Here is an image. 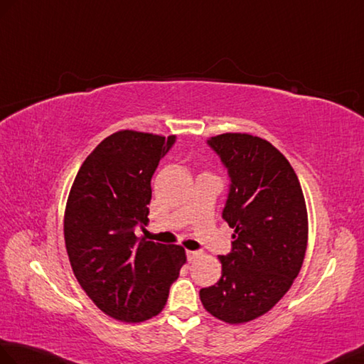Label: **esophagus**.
<instances>
[{
  "mask_svg": "<svg viewBox=\"0 0 364 364\" xmlns=\"http://www.w3.org/2000/svg\"><path fill=\"white\" fill-rule=\"evenodd\" d=\"M198 256H200V252H197V251H186V257H188L189 262L196 260Z\"/></svg>",
  "mask_w": 364,
  "mask_h": 364,
  "instance_id": "1",
  "label": "esophagus"
}]
</instances>
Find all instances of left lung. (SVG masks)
Masks as SVG:
<instances>
[{"mask_svg": "<svg viewBox=\"0 0 364 364\" xmlns=\"http://www.w3.org/2000/svg\"><path fill=\"white\" fill-rule=\"evenodd\" d=\"M226 167L230 191L222 217L234 228L231 251L218 256L222 277L200 290L210 315L248 323L272 310L299 274L309 222L301 184L287 158L247 133L209 138Z\"/></svg>", "mask_w": 364, "mask_h": 364, "instance_id": "obj_1", "label": "left lung"}]
</instances>
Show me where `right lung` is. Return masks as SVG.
<instances>
[{
    "instance_id": "right-lung-1",
    "label": "right lung",
    "mask_w": 364,
    "mask_h": 364,
    "mask_svg": "<svg viewBox=\"0 0 364 364\" xmlns=\"http://www.w3.org/2000/svg\"><path fill=\"white\" fill-rule=\"evenodd\" d=\"M175 136L109 134L79 168L65 209L73 272L96 306L124 323L156 316L186 262L178 245L139 239L149 220L151 176Z\"/></svg>"
}]
</instances>
